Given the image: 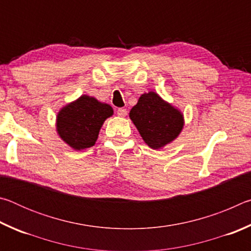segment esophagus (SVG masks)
Instances as JSON below:
<instances>
[{
    "label": "esophagus",
    "instance_id": "obj_1",
    "mask_svg": "<svg viewBox=\"0 0 251 251\" xmlns=\"http://www.w3.org/2000/svg\"><path fill=\"white\" fill-rule=\"evenodd\" d=\"M117 115L120 117H125L127 115L126 108H118L117 109Z\"/></svg>",
    "mask_w": 251,
    "mask_h": 251
}]
</instances>
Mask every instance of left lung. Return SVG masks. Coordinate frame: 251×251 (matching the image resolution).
Instances as JSON below:
<instances>
[{
  "label": "left lung",
  "mask_w": 251,
  "mask_h": 251,
  "mask_svg": "<svg viewBox=\"0 0 251 251\" xmlns=\"http://www.w3.org/2000/svg\"><path fill=\"white\" fill-rule=\"evenodd\" d=\"M129 118L143 141L152 150H161L175 141L185 125L180 109L152 91L141 95L130 109Z\"/></svg>",
  "instance_id": "8db88e82"
}]
</instances>
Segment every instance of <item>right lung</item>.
<instances>
[{
	"mask_svg": "<svg viewBox=\"0 0 251 251\" xmlns=\"http://www.w3.org/2000/svg\"><path fill=\"white\" fill-rule=\"evenodd\" d=\"M113 114L110 105L82 95L58 110L57 135L73 150H86L95 145L104 122Z\"/></svg>",
	"mask_w": 251,
	"mask_h": 251,
	"instance_id": "1",
	"label": "right lung"
}]
</instances>
